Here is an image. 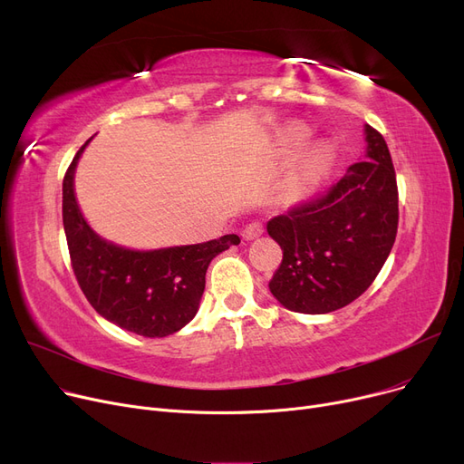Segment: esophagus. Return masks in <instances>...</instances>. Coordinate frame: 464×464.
<instances>
[{"label":"esophagus","instance_id":"1","mask_svg":"<svg viewBox=\"0 0 464 464\" xmlns=\"http://www.w3.org/2000/svg\"><path fill=\"white\" fill-rule=\"evenodd\" d=\"M265 231V226L261 222H252L245 227V231H242V237H245L246 240H254L257 237H261Z\"/></svg>","mask_w":464,"mask_h":464}]
</instances>
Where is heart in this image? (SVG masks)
Here are the masks:
<instances>
[{"label":"heart","mask_w":464,"mask_h":464,"mask_svg":"<svg viewBox=\"0 0 464 464\" xmlns=\"http://www.w3.org/2000/svg\"><path fill=\"white\" fill-rule=\"evenodd\" d=\"M306 139V131L303 130V128H297L295 131H294V140L295 142H303ZM329 163H331V154H329V150L327 149H315L312 154H310V160H308V167H310V170L314 175H320V173H324V170L329 167Z\"/></svg>","instance_id":"1"}]
</instances>
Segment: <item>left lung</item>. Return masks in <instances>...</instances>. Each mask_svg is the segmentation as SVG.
<instances>
[{
	"label": "left lung",
	"mask_w": 464,
	"mask_h": 464,
	"mask_svg": "<svg viewBox=\"0 0 464 464\" xmlns=\"http://www.w3.org/2000/svg\"><path fill=\"white\" fill-rule=\"evenodd\" d=\"M367 156L315 198L275 216L266 231L284 257L269 282L289 310L327 314L369 289L392 252L399 227V188L392 154L367 126Z\"/></svg>",
	"instance_id": "1"
}]
</instances>
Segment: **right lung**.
I'll return each instance as SVG.
<instances>
[{"label": "right lung", "instance_id": "obj_1", "mask_svg": "<svg viewBox=\"0 0 464 464\" xmlns=\"http://www.w3.org/2000/svg\"><path fill=\"white\" fill-rule=\"evenodd\" d=\"M86 144L63 177L62 216L72 273L88 303L111 324L150 338L173 334L198 314L210 261L240 238L224 235L152 252L126 250L100 238L84 222L72 191V175Z\"/></svg>", "mask_w": 464, "mask_h": 464}]
</instances>
